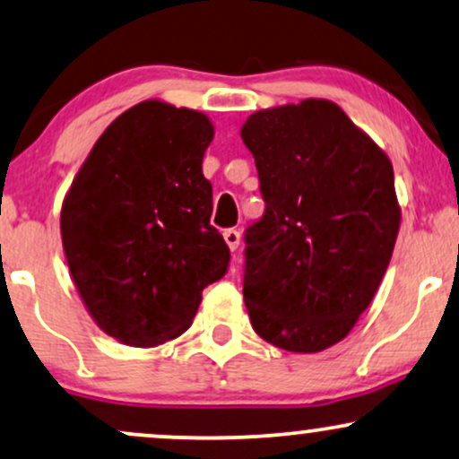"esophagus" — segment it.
<instances>
[{"label":"esophagus","instance_id":"1","mask_svg":"<svg viewBox=\"0 0 459 459\" xmlns=\"http://www.w3.org/2000/svg\"><path fill=\"white\" fill-rule=\"evenodd\" d=\"M224 241H226V246L230 247V250H237V247H239V241H241V235H239V230L237 229H226L224 230Z\"/></svg>","mask_w":459,"mask_h":459}]
</instances>
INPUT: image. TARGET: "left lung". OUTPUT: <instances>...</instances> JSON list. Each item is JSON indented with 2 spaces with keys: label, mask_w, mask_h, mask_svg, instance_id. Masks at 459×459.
<instances>
[{
  "label": "left lung",
  "mask_w": 459,
  "mask_h": 459,
  "mask_svg": "<svg viewBox=\"0 0 459 459\" xmlns=\"http://www.w3.org/2000/svg\"><path fill=\"white\" fill-rule=\"evenodd\" d=\"M264 213L246 230L254 331L290 352L338 344L377 295L400 230L387 153L338 104L256 110L241 128Z\"/></svg>",
  "instance_id": "1"
}]
</instances>
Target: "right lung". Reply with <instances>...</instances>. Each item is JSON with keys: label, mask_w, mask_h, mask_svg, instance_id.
<instances>
[{"label": "right lung", "mask_w": 459, "mask_h": 459, "mask_svg": "<svg viewBox=\"0 0 459 459\" xmlns=\"http://www.w3.org/2000/svg\"><path fill=\"white\" fill-rule=\"evenodd\" d=\"M207 115L147 100L90 152L62 207V241L87 312L128 346L164 344L192 325L230 250L209 224Z\"/></svg>", "instance_id": "obj_1"}]
</instances>
